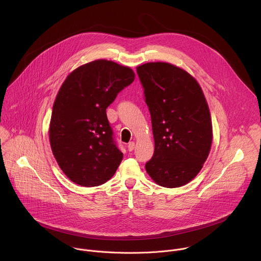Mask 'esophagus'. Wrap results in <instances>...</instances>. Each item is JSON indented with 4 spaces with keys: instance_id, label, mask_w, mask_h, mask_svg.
Masks as SVG:
<instances>
[{
    "instance_id": "obj_1",
    "label": "esophagus",
    "mask_w": 261,
    "mask_h": 261,
    "mask_svg": "<svg viewBox=\"0 0 261 261\" xmlns=\"http://www.w3.org/2000/svg\"><path fill=\"white\" fill-rule=\"evenodd\" d=\"M134 146H135V143H134L133 141L129 142V143H128V145H127V148H128V151H129V152H132V151L134 150Z\"/></svg>"
}]
</instances>
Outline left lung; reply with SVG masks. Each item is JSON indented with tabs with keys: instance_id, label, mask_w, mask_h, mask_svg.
<instances>
[{
	"instance_id": "8db88e82",
	"label": "left lung",
	"mask_w": 261,
	"mask_h": 261,
	"mask_svg": "<svg viewBox=\"0 0 261 261\" xmlns=\"http://www.w3.org/2000/svg\"><path fill=\"white\" fill-rule=\"evenodd\" d=\"M136 71L155 141L145 170L162 187H180L199 173L211 151L213 126L206 99L191 74L170 63H145Z\"/></svg>"
}]
</instances>
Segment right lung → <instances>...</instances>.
<instances>
[{
  "label": "right lung",
  "instance_id": "right-lung-1",
  "mask_svg": "<svg viewBox=\"0 0 261 261\" xmlns=\"http://www.w3.org/2000/svg\"><path fill=\"white\" fill-rule=\"evenodd\" d=\"M134 79L130 67L101 59L74 69L62 84L53 106L49 142L73 182L94 187L116 173L123 153L114 142L106 108Z\"/></svg>",
  "mask_w": 261,
  "mask_h": 261
}]
</instances>
